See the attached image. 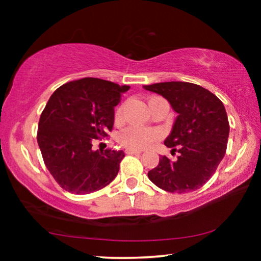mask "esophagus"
<instances>
[{"instance_id":"34e87169","label":"esophagus","mask_w":261,"mask_h":261,"mask_svg":"<svg viewBox=\"0 0 261 261\" xmlns=\"http://www.w3.org/2000/svg\"><path fill=\"white\" fill-rule=\"evenodd\" d=\"M126 153L127 154H140V151H137V149H130V148H127L126 149Z\"/></svg>"}]
</instances>
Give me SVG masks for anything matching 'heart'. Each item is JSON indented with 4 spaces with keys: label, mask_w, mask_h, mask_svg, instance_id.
Instances as JSON below:
<instances>
[{
    "label": "heart",
    "mask_w": 261,
    "mask_h": 261,
    "mask_svg": "<svg viewBox=\"0 0 261 261\" xmlns=\"http://www.w3.org/2000/svg\"><path fill=\"white\" fill-rule=\"evenodd\" d=\"M158 97H152L149 98L148 103ZM123 108L122 106L117 107L115 110V119L120 120L122 117ZM160 138L159 130L153 129V128H140V127H127L123 130L120 132L117 140L123 147L130 148V149H140L147 148L148 146H151L153 142L158 140Z\"/></svg>",
    "instance_id": "1"
}]
</instances>
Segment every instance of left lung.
Listing matches in <instances>:
<instances>
[{
    "label": "left lung",
    "instance_id": "obj_1",
    "mask_svg": "<svg viewBox=\"0 0 261 261\" xmlns=\"http://www.w3.org/2000/svg\"><path fill=\"white\" fill-rule=\"evenodd\" d=\"M144 89L166 98L177 113L166 147L176 151L172 162L160 156L148 172L153 184L169 192L185 194L203 187L226 154L229 123L223 103L201 85L188 82H164Z\"/></svg>",
    "mask_w": 261,
    "mask_h": 261
}]
</instances>
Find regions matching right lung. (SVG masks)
<instances>
[{"label":"right lung","instance_id":"obj_1","mask_svg":"<svg viewBox=\"0 0 261 261\" xmlns=\"http://www.w3.org/2000/svg\"><path fill=\"white\" fill-rule=\"evenodd\" d=\"M129 88L88 77L62 85L49 97L37 139L46 167L64 190L90 194L115 179L123 151H94L92 140L113 129L115 107Z\"/></svg>","mask_w":261,"mask_h":261}]
</instances>
